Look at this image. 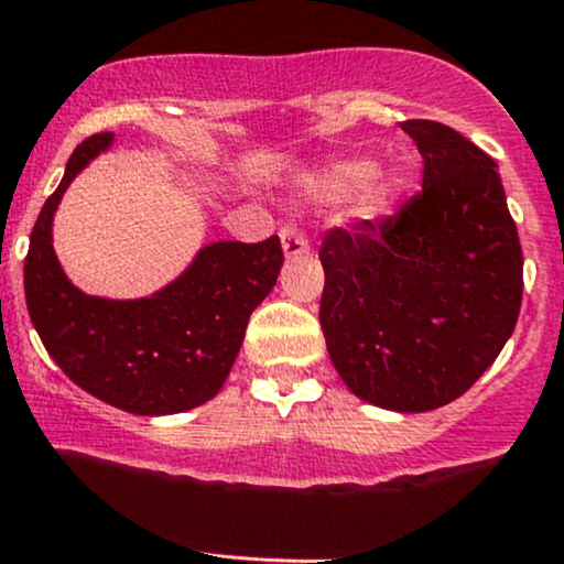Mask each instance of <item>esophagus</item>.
Segmentation results:
<instances>
[{"label":"esophagus","instance_id":"esophagus-1","mask_svg":"<svg viewBox=\"0 0 564 564\" xmlns=\"http://www.w3.org/2000/svg\"><path fill=\"white\" fill-rule=\"evenodd\" d=\"M281 246H283V253H286L289 259H296V257H302V253H307V249H311V240H307V235L302 232L296 225H283L281 227Z\"/></svg>","mask_w":564,"mask_h":564}]
</instances>
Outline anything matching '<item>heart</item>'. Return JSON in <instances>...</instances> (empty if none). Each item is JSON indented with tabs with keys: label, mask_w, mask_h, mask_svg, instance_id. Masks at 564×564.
Masks as SVG:
<instances>
[{
	"label": "heart",
	"mask_w": 564,
	"mask_h": 564,
	"mask_svg": "<svg viewBox=\"0 0 564 564\" xmlns=\"http://www.w3.org/2000/svg\"><path fill=\"white\" fill-rule=\"evenodd\" d=\"M307 187L324 200H345L356 192V214L375 219L406 195L410 171L404 165H372L367 158H345L315 173Z\"/></svg>",
	"instance_id": "b5f03b06"
}]
</instances>
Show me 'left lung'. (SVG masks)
Returning <instances> with one entry per match:
<instances>
[{"mask_svg": "<svg viewBox=\"0 0 564 564\" xmlns=\"http://www.w3.org/2000/svg\"><path fill=\"white\" fill-rule=\"evenodd\" d=\"M401 128L423 154V189L399 214L324 235L318 318L358 399L429 412L466 393L511 337L522 246L490 154L442 122Z\"/></svg>", "mask_w": 564, "mask_h": 564, "instance_id": "8db88e82", "label": "left lung"}]
</instances>
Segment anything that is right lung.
<instances>
[{"label": "right lung", "instance_id": "right-lung-1", "mask_svg": "<svg viewBox=\"0 0 564 564\" xmlns=\"http://www.w3.org/2000/svg\"><path fill=\"white\" fill-rule=\"evenodd\" d=\"M109 144L111 133L85 139L36 216L23 264L31 324L64 375L96 399L133 414L192 410L225 386L253 307L275 286L281 240L206 246L182 278L144 300L83 294L55 259L53 214L72 178Z\"/></svg>", "mask_w": 564, "mask_h": 564}]
</instances>
